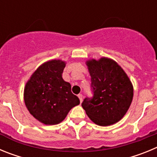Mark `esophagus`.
Masks as SVG:
<instances>
[{"mask_svg":"<svg viewBox=\"0 0 157 157\" xmlns=\"http://www.w3.org/2000/svg\"><path fill=\"white\" fill-rule=\"evenodd\" d=\"M78 98H79L80 100V103H82V94H78Z\"/></svg>","mask_w":157,"mask_h":157,"instance_id":"1","label":"esophagus"}]
</instances>
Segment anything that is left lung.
I'll return each instance as SVG.
<instances>
[{"label":"left lung","instance_id":"obj_1","mask_svg":"<svg viewBox=\"0 0 157 157\" xmlns=\"http://www.w3.org/2000/svg\"><path fill=\"white\" fill-rule=\"evenodd\" d=\"M91 77L93 98L82 103L89 118L99 126L120 121L132 102L134 89L126 72L115 60L102 57L86 62Z\"/></svg>","mask_w":157,"mask_h":157}]
</instances>
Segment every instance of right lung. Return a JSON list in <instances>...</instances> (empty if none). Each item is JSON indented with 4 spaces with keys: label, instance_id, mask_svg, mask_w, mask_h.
Returning a JSON list of instances; mask_svg holds the SVG:
<instances>
[{
    "label": "right lung",
    "instance_id": "1",
    "mask_svg": "<svg viewBox=\"0 0 157 157\" xmlns=\"http://www.w3.org/2000/svg\"><path fill=\"white\" fill-rule=\"evenodd\" d=\"M65 62L52 59L33 73L24 88V102L30 114L46 125L63 121L80 101L72 94L71 86L62 78Z\"/></svg>",
    "mask_w": 157,
    "mask_h": 157
}]
</instances>
